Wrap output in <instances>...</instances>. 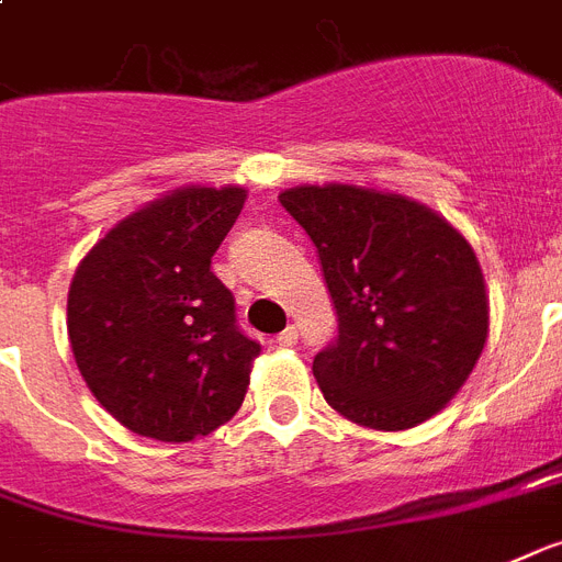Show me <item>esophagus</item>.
I'll list each match as a JSON object with an SVG mask.
<instances>
[{"instance_id":"1","label":"esophagus","mask_w":562,"mask_h":562,"mask_svg":"<svg viewBox=\"0 0 562 562\" xmlns=\"http://www.w3.org/2000/svg\"><path fill=\"white\" fill-rule=\"evenodd\" d=\"M295 341H299V330H295V327H286L284 333H278V336H276L278 347H292Z\"/></svg>"}]
</instances>
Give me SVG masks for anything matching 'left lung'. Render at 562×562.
I'll list each match as a JSON object with an SVG mask.
<instances>
[{
    "label": "left lung",
    "mask_w": 562,
    "mask_h": 562,
    "mask_svg": "<svg viewBox=\"0 0 562 562\" xmlns=\"http://www.w3.org/2000/svg\"><path fill=\"white\" fill-rule=\"evenodd\" d=\"M322 258L338 341L313 375L338 416L407 430L437 416L488 341V292L474 247L407 194L304 183L278 194Z\"/></svg>",
    "instance_id": "1"
}]
</instances>
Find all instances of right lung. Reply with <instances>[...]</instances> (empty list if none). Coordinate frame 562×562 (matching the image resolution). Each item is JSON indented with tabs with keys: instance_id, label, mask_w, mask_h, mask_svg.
Wrapping results in <instances>:
<instances>
[{
	"instance_id": "obj_1",
	"label": "right lung",
	"mask_w": 562,
	"mask_h": 562,
	"mask_svg": "<svg viewBox=\"0 0 562 562\" xmlns=\"http://www.w3.org/2000/svg\"><path fill=\"white\" fill-rule=\"evenodd\" d=\"M247 201L244 187H178L88 249L68 290V341L88 391L160 442H192L238 414L261 345L209 270Z\"/></svg>"
}]
</instances>
